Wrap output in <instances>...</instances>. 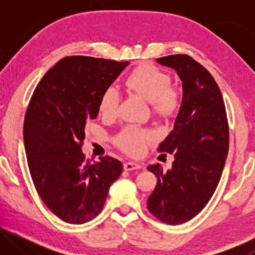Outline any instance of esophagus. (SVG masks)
Returning <instances> with one entry per match:
<instances>
[{"mask_svg": "<svg viewBox=\"0 0 255 255\" xmlns=\"http://www.w3.org/2000/svg\"><path fill=\"white\" fill-rule=\"evenodd\" d=\"M141 165L139 163L136 162H126L124 164V169L126 171H132V170H139Z\"/></svg>", "mask_w": 255, "mask_h": 255, "instance_id": "1", "label": "esophagus"}]
</instances>
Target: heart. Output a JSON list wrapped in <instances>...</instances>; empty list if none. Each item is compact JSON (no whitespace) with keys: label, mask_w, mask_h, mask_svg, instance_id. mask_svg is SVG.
I'll return each instance as SVG.
<instances>
[{"label":"heart","mask_w":255,"mask_h":255,"mask_svg":"<svg viewBox=\"0 0 255 255\" xmlns=\"http://www.w3.org/2000/svg\"><path fill=\"white\" fill-rule=\"evenodd\" d=\"M129 89L152 103L153 109L162 115H172L178 110L181 102L180 93L171 88L166 73L152 65H144L133 71L127 79ZM120 93L116 86H109L100 98V111L114 116L118 110ZM156 132L138 127H127L118 137V144L130 154H139L145 146L156 138Z\"/></svg>","instance_id":"obj_1"}]
</instances>
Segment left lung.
I'll return each mask as SVG.
<instances>
[{
	"label": "left lung",
	"mask_w": 255,
	"mask_h": 255,
	"mask_svg": "<svg viewBox=\"0 0 255 255\" xmlns=\"http://www.w3.org/2000/svg\"><path fill=\"white\" fill-rule=\"evenodd\" d=\"M156 62L178 73L183 94L173 130L157 148L174 155L172 167L147 166L157 178L147 208L161 222L178 225L199 214L217 188L228 153V123L221 90L204 66L182 54Z\"/></svg>",
	"instance_id": "obj_1"
}]
</instances>
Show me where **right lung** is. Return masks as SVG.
<instances>
[{
  "mask_svg": "<svg viewBox=\"0 0 255 255\" xmlns=\"http://www.w3.org/2000/svg\"><path fill=\"white\" fill-rule=\"evenodd\" d=\"M129 62L71 56L46 73L24 117L30 174L41 200L62 221L83 224L100 213L110 185L123 172L114 157L85 159L82 143L100 98Z\"/></svg>",
  "mask_w": 255,
  "mask_h": 255,
  "instance_id": "right-lung-1",
  "label": "right lung"
}]
</instances>
